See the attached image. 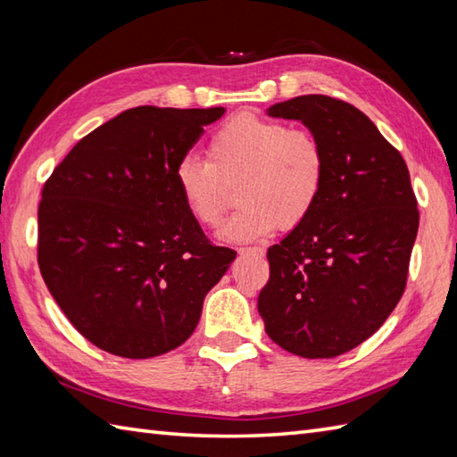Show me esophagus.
<instances>
[{"mask_svg":"<svg viewBox=\"0 0 457 457\" xmlns=\"http://www.w3.org/2000/svg\"><path fill=\"white\" fill-rule=\"evenodd\" d=\"M239 253H241V255H244V253L263 255V253H265V249H263V247H241V249H239Z\"/></svg>","mask_w":457,"mask_h":457,"instance_id":"obj_1","label":"esophagus"}]
</instances>
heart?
I'll list each match as a JSON object with an SVG mask.
<instances>
[{
    "label": "heart",
    "instance_id": "b5f03b06",
    "mask_svg": "<svg viewBox=\"0 0 457 457\" xmlns=\"http://www.w3.org/2000/svg\"><path fill=\"white\" fill-rule=\"evenodd\" d=\"M174 182L190 216L208 228L220 226L228 208L226 184L241 182V210L220 237L251 241L277 226L295 229L314 212L326 184V151L312 131L241 113L212 135L208 159L179 161Z\"/></svg>",
    "mask_w": 457,
    "mask_h": 457
}]
</instances>
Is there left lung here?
Here are the masks:
<instances>
[{
  "mask_svg": "<svg viewBox=\"0 0 457 457\" xmlns=\"http://www.w3.org/2000/svg\"><path fill=\"white\" fill-rule=\"evenodd\" d=\"M306 125L326 151L314 212L269 247L257 310L287 352L328 359L373 336L399 303L419 231L406 162L352 104L310 94L270 105Z\"/></svg>",
  "mask_w": 457,
  "mask_h": 457,
  "instance_id": "obj_1",
  "label": "left lung"
}]
</instances>
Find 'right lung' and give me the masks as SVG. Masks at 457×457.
<instances>
[{
  "label": "right lung",
  "instance_id": "right-lung-1",
  "mask_svg": "<svg viewBox=\"0 0 457 457\" xmlns=\"http://www.w3.org/2000/svg\"><path fill=\"white\" fill-rule=\"evenodd\" d=\"M223 108L139 105L74 145L38 204V269L79 332L147 359L192 336L236 251L213 245L184 206L174 169Z\"/></svg>",
  "mask_w": 457,
  "mask_h": 457
}]
</instances>
